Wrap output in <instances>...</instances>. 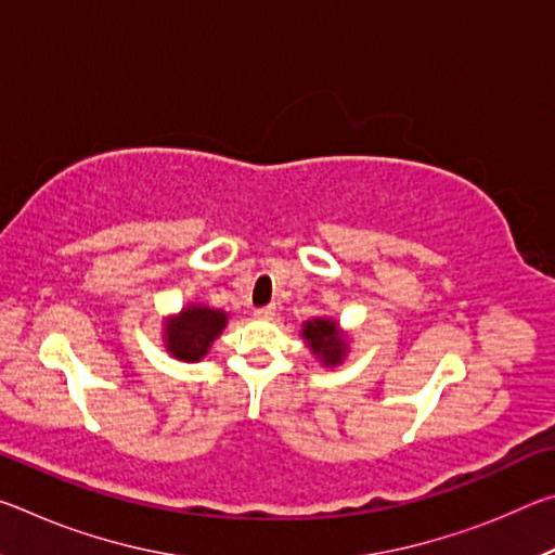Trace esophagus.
<instances>
[{
    "label": "esophagus",
    "instance_id": "obj_1",
    "mask_svg": "<svg viewBox=\"0 0 555 555\" xmlns=\"http://www.w3.org/2000/svg\"><path fill=\"white\" fill-rule=\"evenodd\" d=\"M274 315H276L274 306H264V308H257V311H255V318H259V321H271Z\"/></svg>",
    "mask_w": 555,
    "mask_h": 555
}]
</instances>
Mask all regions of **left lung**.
<instances>
[{
    "label": "left lung",
    "instance_id": "1",
    "mask_svg": "<svg viewBox=\"0 0 555 555\" xmlns=\"http://www.w3.org/2000/svg\"><path fill=\"white\" fill-rule=\"evenodd\" d=\"M300 337L306 340L308 350L315 354V360H321L323 367H337L350 352V333L343 331L335 318H311L300 325Z\"/></svg>",
    "mask_w": 555,
    "mask_h": 555
}]
</instances>
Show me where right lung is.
<instances>
[{"instance_id":"obj_1","label":"right lung","mask_w":555,"mask_h":555,"mask_svg":"<svg viewBox=\"0 0 555 555\" xmlns=\"http://www.w3.org/2000/svg\"><path fill=\"white\" fill-rule=\"evenodd\" d=\"M228 325V313L203 304H188L164 318L162 340L166 352L181 362H201Z\"/></svg>"}]
</instances>
